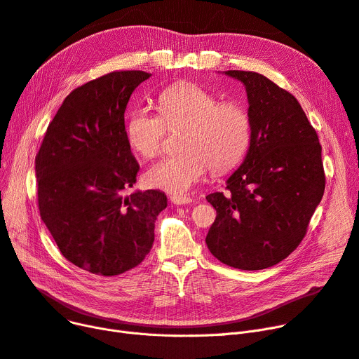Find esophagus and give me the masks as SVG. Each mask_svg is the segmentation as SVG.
<instances>
[{
    "label": "esophagus",
    "mask_w": 359,
    "mask_h": 359,
    "mask_svg": "<svg viewBox=\"0 0 359 359\" xmlns=\"http://www.w3.org/2000/svg\"><path fill=\"white\" fill-rule=\"evenodd\" d=\"M170 201H172V203H175V205H189V203H192V199H191V198L180 196V195L170 196Z\"/></svg>",
    "instance_id": "34e87169"
}]
</instances>
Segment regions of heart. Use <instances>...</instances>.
I'll return each mask as SVG.
<instances>
[{
    "mask_svg": "<svg viewBox=\"0 0 359 359\" xmlns=\"http://www.w3.org/2000/svg\"><path fill=\"white\" fill-rule=\"evenodd\" d=\"M160 115L140 107L126 121L129 145L142 157L157 156L168 129L183 128V149L151 165L145 183L154 189L183 195L202 180L206 170L227 172L246 156L252 141V119L240 102L225 100L199 84L165 88L158 99Z\"/></svg>",
    "mask_w": 359,
    "mask_h": 359,
    "instance_id": "obj_1",
    "label": "heart"
}]
</instances>
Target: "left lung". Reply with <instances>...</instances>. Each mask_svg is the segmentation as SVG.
<instances>
[{
    "label": "left lung",
    "instance_id": "8db88e82",
    "mask_svg": "<svg viewBox=\"0 0 359 359\" xmlns=\"http://www.w3.org/2000/svg\"><path fill=\"white\" fill-rule=\"evenodd\" d=\"M225 74L246 86L252 141L225 192L206 196L217 218L205 241L224 265L266 269L299 246L322 201V145L291 93L253 71Z\"/></svg>",
    "mask_w": 359,
    "mask_h": 359
}]
</instances>
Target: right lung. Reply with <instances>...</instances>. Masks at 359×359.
<instances>
[{
  "mask_svg": "<svg viewBox=\"0 0 359 359\" xmlns=\"http://www.w3.org/2000/svg\"><path fill=\"white\" fill-rule=\"evenodd\" d=\"M149 77L144 71H113L72 90L34 160L42 221L62 256L96 275L138 266L167 206L160 191L128 194L140 165L126 138L125 110Z\"/></svg>",
  "mask_w": 359,
  "mask_h": 359,
  "instance_id": "right-lung-1",
  "label": "right lung"
}]
</instances>
